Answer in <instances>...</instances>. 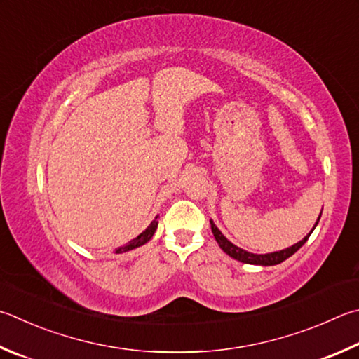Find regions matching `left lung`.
I'll list each match as a JSON object with an SVG mask.
<instances>
[{
  "label": "left lung",
  "instance_id": "obj_1",
  "mask_svg": "<svg viewBox=\"0 0 359 359\" xmlns=\"http://www.w3.org/2000/svg\"><path fill=\"white\" fill-rule=\"evenodd\" d=\"M322 213L318 215V219H320ZM318 219L316 221V226L318 224ZM210 226H212V232H213V237L215 240H217L218 245L221 250H223L226 254H229L231 257H233L236 260H240V262L243 264H251V265H264V266H269V265H278L284 262L285 259H289L292 254H295L299 248H302L306 242H308L309 236L312 233V231L316 229V226L312 227V231L306 236L303 240H299L298 243L292 245L289 248H285V250H281V251H275V252H269V254H252V252H248L245 250H242V248L236 246L233 243H231L229 240H227L223 233H221V231L218 229L217 226H215L213 221L210 219Z\"/></svg>",
  "mask_w": 359,
  "mask_h": 359
}]
</instances>
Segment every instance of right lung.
<instances>
[{
    "label": "right lung",
    "mask_w": 359,
    "mask_h": 359,
    "mask_svg": "<svg viewBox=\"0 0 359 359\" xmlns=\"http://www.w3.org/2000/svg\"><path fill=\"white\" fill-rule=\"evenodd\" d=\"M157 218H158V217H155V219L152 221V223L147 226V229H146V231H142L138 237L133 238V240H130V242H128L127 245H123V246H121V248H117L116 252H117V254L126 252V251L135 250V248H138V246H141V245L147 243L149 240L152 238V236L155 233V231H157V226H158V219H157Z\"/></svg>",
    "instance_id": "obj_1"
}]
</instances>
